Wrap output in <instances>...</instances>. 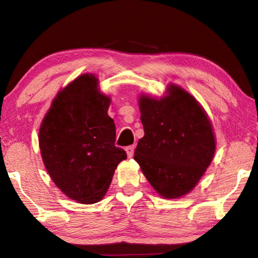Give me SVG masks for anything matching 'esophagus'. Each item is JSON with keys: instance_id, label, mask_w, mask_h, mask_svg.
I'll use <instances>...</instances> for the list:
<instances>
[{"instance_id": "esophagus-1", "label": "esophagus", "mask_w": 258, "mask_h": 258, "mask_svg": "<svg viewBox=\"0 0 258 258\" xmlns=\"http://www.w3.org/2000/svg\"><path fill=\"white\" fill-rule=\"evenodd\" d=\"M134 149H135V146H130V147L126 148V154H127L128 158H131V157H133Z\"/></svg>"}]
</instances>
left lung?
<instances>
[{"label":"left lung","instance_id":"1","mask_svg":"<svg viewBox=\"0 0 258 258\" xmlns=\"http://www.w3.org/2000/svg\"><path fill=\"white\" fill-rule=\"evenodd\" d=\"M161 99L139 100L145 137L139 140L134 159L163 198L190 192L211 165L215 137L206 112L190 93L171 84Z\"/></svg>","mask_w":258,"mask_h":258}]
</instances>
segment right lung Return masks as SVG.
Returning <instances> with one entry per match:
<instances>
[{
  "label": "right lung",
  "instance_id": "obj_1",
  "mask_svg": "<svg viewBox=\"0 0 258 258\" xmlns=\"http://www.w3.org/2000/svg\"><path fill=\"white\" fill-rule=\"evenodd\" d=\"M92 74L76 78L56 94L38 134L43 163L55 185L73 200H101L126 152L115 146L116 126L108 116L110 98Z\"/></svg>",
  "mask_w": 258,
  "mask_h": 258
}]
</instances>
